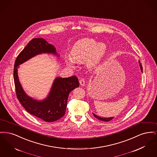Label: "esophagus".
I'll return each mask as SVG.
<instances>
[{
  "label": "esophagus",
  "mask_w": 157,
  "mask_h": 157,
  "mask_svg": "<svg viewBox=\"0 0 157 157\" xmlns=\"http://www.w3.org/2000/svg\"><path fill=\"white\" fill-rule=\"evenodd\" d=\"M85 79L83 78H81L80 80H79V83L81 86H84L85 85Z\"/></svg>",
  "instance_id": "1"
}]
</instances>
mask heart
Masks as SVG:
<instances>
[{
  "mask_svg": "<svg viewBox=\"0 0 157 157\" xmlns=\"http://www.w3.org/2000/svg\"><path fill=\"white\" fill-rule=\"evenodd\" d=\"M71 56H68L67 64L73 66L75 61L82 62L86 60V63L90 67H95L101 64L106 59L108 48L104 43L99 42L92 38H83L73 46Z\"/></svg>",
  "mask_w": 157,
  "mask_h": 157,
  "instance_id": "1",
  "label": "heart"
}]
</instances>
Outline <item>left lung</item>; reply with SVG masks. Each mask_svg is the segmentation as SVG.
<instances>
[{"label": "left lung", "mask_w": 157, "mask_h": 157, "mask_svg": "<svg viewBox=\"0 0 157 157\" xmlns=\"http://www.w3.org/2000/svg\"><path fill=\"white\" fill-rule=\"evenodd\" d=\"M140 66H141V71H142V66H141V63H140ZM93 115H94V117H95V118H97L98 120H101V121H105V122L109 121H111V120H112V119L113 118V117H110V118H101V117H98L97 115H95L94 113H93Z\"/></svg>", "instance_id": "left-lung-1"}]
</instances>
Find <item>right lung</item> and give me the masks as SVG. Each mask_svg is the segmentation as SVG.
I'll return each mask as SVG.
<instances>
[{
  "label": "right lung",
  "instance_id": "1",
  "mask_svg": "<svg viewBox=\"0 0 157 157\" xmlns=\"http://www.w3.org/2000/svg\"><path fill=\"white\" fill-rule=\"evenodd\" d=\"M42 53L56 54L55 47L44 39L33 38L18 55L13 70L16 94L19 101L30 114L46 122H54L65 115L69 94L71 91L78 87L79 83L76 76L66 78H57L53 83L48 97L45 100L38 101L28 97L19 81L17 67L25 61Z\"/></svg>",
  "mask_w": 157,
  "mask_h": 157
}]
</instances>
